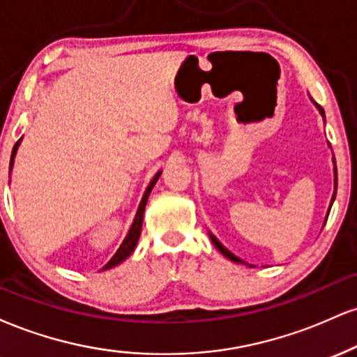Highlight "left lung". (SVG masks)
Segmentation results:
<instances>
[{
  "instance_id": "1",
  "label": "left lung",
  "mask_w": 357,
  "mask_h": 357,
  "mask_svg": "<svg viewBox=\"0 0 357 357\" xmlns=\"http://www.w3.org/2000/svg\"><path fill=\"white\" fill-rule=\"evenodd\" d=\"M312 102H314V100H312ZM314 104H315V102H314ZM315 107H317L319 112H321V116L324 117V110H322L321 105L315 104ZM324 119H326V117H324ZM333 162H334V192H333V198H331V204H329V210H327V216H329L331 206H333V203H334V199H335V191H337V169H335V161H334V159H333ZM326 220H327V218H326ZM324 223H326V221H324ZM208 235H210V238H211V241H213V245H215V247L218 248L220 252L223 253V255L228 258V260L236 261V264H245V265H247V261H243V260H241V258H238L236 255H233V253L230 252V250H228L227 247H223V243H221V241H220L218 238H216V236L213 235L211 231H208Z\"/></svg>"
}]
</instances>
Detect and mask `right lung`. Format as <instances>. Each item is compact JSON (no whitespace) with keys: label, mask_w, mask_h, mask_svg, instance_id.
<instances>
[{"label":"right lung","mask_w":357,"mask_h":357,"mask_svg":"<svg viewBox=\"0 0 357 357\" xmlns=\"http://www.w3.org/2000/svg\"><path fill=\"white\" fill-rule=\"evenodd\" d=\"M20 142H22V139H20V141L16 142L15 147H13V153H11L10 171L13 169L15 155H16V151H18V147H20ZM161 173H162V171H158V173L154 174V178L151 179L149 186L146 188L144 195H142V199H141V203H139L137 213H136V216H134V221H132V225H130L129 231H127V235H126L124 241H122V243H121V247H119V250H117V252H116V255H114L112 258H110V260L107 261V264H105L104 267H102V270H109V268L116 267V265H119V264H122V261H124L126 258L129 257L130 253L134 252V248H136V245H137V240H139V236H141V230H142V218H144L146 203H147V199H149V195H151V191H153L154 184L158 183V179H159V176H161Z\"/></svg>","instance_id":"add662e5"}]
</instances>
